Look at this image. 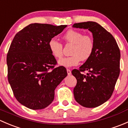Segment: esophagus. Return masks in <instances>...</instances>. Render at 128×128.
Instances as JSON below:
<instances>
[{
  "label": "esophagus",
  "mask_w": 128,
  "mask_h": 128,
  "mask_svg": "<svg viewBox=\"0 0 128 128\" xmlns=\"http://www.w3.org/2000/svg\"><path fill=\"white\" fill-rule=\"evenodd\" d=\"M67 72H68V74L69 75V76H70V75L71 74V70H70V69H67Z\"/></svg>",
  "instance_id": "esophagus-1"
}]
</instances>
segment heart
Masks as SVG:
<instances>
[{"label": "heart", "instance_id": "b5f03b06", "mask_svg": "<svg viewBox=\"0 0 128 128\" xmlns=\"http://www.w3.org/2000/svg\"><path fill=\"white\" fill-rule=\"evenodd\" d=\"M63 40L67 43L73 44L70 56L59 60L62 66L69 68L77 66L80 60H87L92 56L95 48V42L92 36L88 34L84 35L79 31L69 30L63 36ZM49 50L51 54L56 59L63 56V45L55 38L50 40L48 43Z\"/></svg>", "mask_w": 128, "mask_h": 128}]
</instances>
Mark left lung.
Wrapping results in <instances>:
<instances>
[{
	"label": "left lung",
	"instance_id": "8db88e82",
	"mask_svg": "<svg viewBox=\"0 0 128 128\" xmlns=\"http://www.w3.org/2000/svg\"><path fill=\"white\" fill-rule=\"evenodd\" d=\"M74 28L88 29L95 42L94 52L79 69L72 74L77 79L75 100L86 108H95L109 100L120 75V51L110 33L94 22L74 24ZM87 70L89 72L84 74Z\"/></svg>",
	"mask_w": 128,
	"mask_h": 128
}]
</instances>
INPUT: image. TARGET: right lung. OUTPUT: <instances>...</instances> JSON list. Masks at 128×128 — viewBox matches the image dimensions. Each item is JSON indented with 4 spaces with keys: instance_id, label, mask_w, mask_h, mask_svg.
<instances>
[{
    "instance_id": "right-lung-1",
    "label": "right lung",
    "mask_w": 128,
    "mask_h": 128,
    "mask_svg": "<svg viewBox=\"0 0 128 128\" xmlns=\"http://www.w3.org/2000/svg\"><path fill=\"white\" fill-rule=\"evenodd\" d=\"M67 25L32 24L15 34L7 56L8 80L19 103L32 110L50 105L54 90L68 75L48 47Z\"/></svg>"
}]
</instances>
